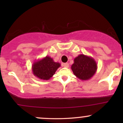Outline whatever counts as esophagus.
<instances>
[{"instance_id":"esophagus-1","label":"esophagus","mask_w":123,"mask_h":123,"mask_svg":"<svg viewBox=\"0 0 123 123\" xmlns=\"http://www.w3.org/2000/svg\"><path fill=\"white\" fill-rule=\"evenodd\" d=\"M62 65H63V66H64V67H65V68H68L69 66V65L68 63H63Z\"/></svg>"}]
</instances>
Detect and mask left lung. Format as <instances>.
<instances>
[{
    "label": "left lung",
    "mask_w": 123,
    "mask_h": 123,
    "mask_svg": "<svg viewBox=\"0 0 123 123\" xmlns=\"http://www.w3.org/2000/svg\"><path fill=\"white\" fill-rule=\"evenodd\" d=\"M71 69L77 78L81 80H88L97 72V63L92 57L80 54L74 59Z\"/></svg>",
    "instance_id": "left-lung-1"
}]
</instances>
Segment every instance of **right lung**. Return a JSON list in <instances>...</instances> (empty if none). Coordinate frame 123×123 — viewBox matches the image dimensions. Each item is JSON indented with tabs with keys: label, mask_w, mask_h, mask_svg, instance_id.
I'll use <instances>...</instances> for the list:
<instances>
[{
	"label": "right lung",
	"mask_w": 123,
	"mask_h": 123,
	"mask_svg": "<svg viewBox=\"0 0 123 123\" xmlns=\"http://www.w3.org/2000/svg\"><path fill=\"white\" fill-rule=\"evenodd\" d=\"M60 66V63L54 62L52 58L46 56L35 61L32 64V70L34 76L37 78L48 80L53 77Z\"/></svg>",
	"instance_id": "add662e5"
}]
</instances>
